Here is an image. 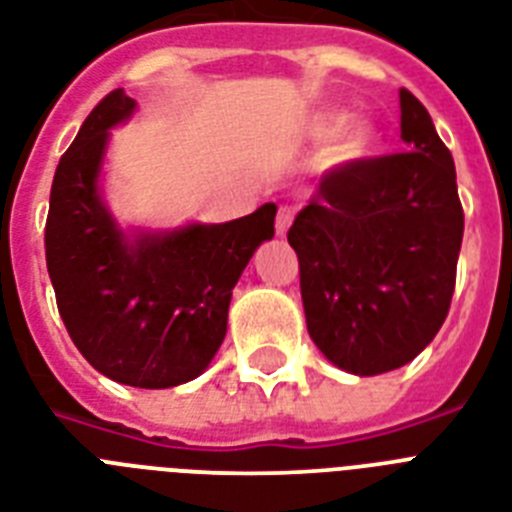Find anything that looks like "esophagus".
Listing matches in <instances>:
<instances>
[{
  "label": "esophagus",
  "instance_id": "esophagus-1",
  "mask_svg": "<svg viewBox=\"0 0 512 512\" xmlns=\"http://www.w3.org/2000/svg\"><path fill=\"white\" fill-rule=\"evenodd\" d=\"M292 220H294L292 207H281V210H278V215H276V234L284 236L286 231H289V226H292Z\"/></svg>",
  "mask_w": 512,
  "mask_h": 512
}]
</instances>
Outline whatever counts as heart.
I'll list each match as a JSON object with an SVG mask.
<instances>
[{"label":"heart","mask_w":512,"mask_h":512,"mask_svg":"<svg viewBox=\"0 0 512 512\" xmlns=\"http://www.w3.org/2000/svg\"><path fill=\"white\" fill-rule=\"evenodd\" d=\"M344 125L342 112H318L310 126H307V134L315 141H328L334 139L331 149H328V160L334 165H352V162H360L365 157L373 155L376 149V131H373L371 123L365 120H355L350 126Z\"/></svg>","instance_id":"heart-1"}]
</instances>
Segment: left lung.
<instances>
[{"label":"left lung","instance_id":"left-lung-1","mask_svg":"<svg viewBox=\"0 0 512 512\" xmlns=\"http://www.w3.org/2000/svg\"><path fill=\"white\" fill-rule=\"evenodd\" d=\"M407 152L339 165L289 228L307 331L355 376L421 355L450 313L463 205L429 110L400 91Z\"/></svg>","mask_w":512,"mask_h":512}]
</instances>
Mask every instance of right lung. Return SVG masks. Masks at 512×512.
Wrapping results in <instances>:
<instances>
[{
  "instance_id": "right-lung-1",
  "label": "right lung",
  "mask_w": 512,
  "mask_h": 512,
  "mask_svg": "<svg viewBox=\"0 0 512 512\" xmlns=\"http://www.w3.org/2000/svg\"><path fill=\"white\" fill-rule=\"evenodd\" d=\"M136 102L110 91L60 157L44 228L47 270L70 339L99 373L139 389H168L205 371L223 344L231 289L273 239L276 205L215 226L128 239L99 197L110 128Z\"/></svg>"
}]
</instances>
